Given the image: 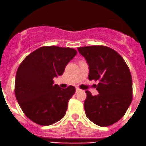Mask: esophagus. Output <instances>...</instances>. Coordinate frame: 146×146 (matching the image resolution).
<instances>
[{"label":"esophagus","instance_id":"34e87169","mask_svg":"<svg viewBox=\"0 0 146 146\" xmlns=\"http://www.w3.org/2000/svg\"><path fill=\"white\" fill-rule=\"evenodd\" d=\"M81 90L79 88H76V92H79V91H80Z\"/></svg>","mask_w":146,"mask_h":146}]
</instances>
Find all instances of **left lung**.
<instances>
[{
    "label": "left lung",
    "instance_id": "obj_1",
    "mask_svg": "<svg viewBox=\"0 0 146 146\" xmlns=\"http://www.w3.org/2000/svg\"><path fill=\"white\" fill-rule=\"evenodd\" d=\"M89 66L88 79L99 81L97 96L86 91V116L100 126H108L119 121L132 101V79L128 66L112 48L93 45L78 47Z\"/></svg>",
    "mask_w": 146,
    "mask_h": 146
}]
</instances>
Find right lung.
<instances>
[{
	"label": "right lung",
	"mask_w": 146,
	"mask_h": 146,
	"mask_svg": "<svg viewBox=\"0 0 146 146\" xmlns=\"http://www.w3.org/2000/svg\"><path fill=\"white\" fill-rule=\"evenodd\" d=\"M77 53L69 47L44 46L30 53L20 64L15 96L24 114L34 123L49 126L64 117L75 88H60L53 84V78L63 74Z\"/></svg>",
	"instance_id": "right-lung-1"
}]
</instances>
